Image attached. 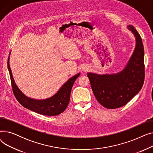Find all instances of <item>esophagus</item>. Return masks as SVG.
<instances>
[{
	"instance_id": "esophagus-1",
	"label": "esophagus",
	"mask_w": 153,
	"mask_h": 153,
	"mask_svg": "<svg viewBox=\"0 0 153 153\" xmlns=\"http://www.w3.org/2000/svg\"><path fill=\"white\" fill-rule=\"evenodd\" d=\"M84 70H85V69H84Z\"/></svg>"
}]
</instances>
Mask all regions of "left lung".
<instances>
[{"label":"left lung","instance_id":"left-lung-1","mask_svg":"<svg viewBox=\"0 0 153 153\" xmlns=\"http://www.w3.org/2000/svg\"><path fill=\"white\" fill-rule=\"evenodd\" d=\"M128 28L136 39L134 50L125 68L116 74H97L88 72L93 93L102 106L114 109L124 106L137 94L144 80V47L141 38L134 27Z\"/></svg>","mask_w":153,"mask_h":153}]
</instances>
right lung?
<instances>
[{"label": "right lung", "instance_id": "add662e5", "mask_svg": "<svg viewBox=\"0 0 153 153\" xmlns=\"http://www.w3.org/2000/svg\"><path fill=\"white\" fill-rule=\"evenodd\" d=\"M9 59V57L7 67L9 71L13 92L15 98L22 106L39 114L47 116L58 115L66 110L69 102L72 87L76 79L80 76V73L71 77L52 97L43 100L31 99L24 95L16 85L10 67Z\"/></svg>", "mask_w": 153, "mask_h": 153}]
</instances>
